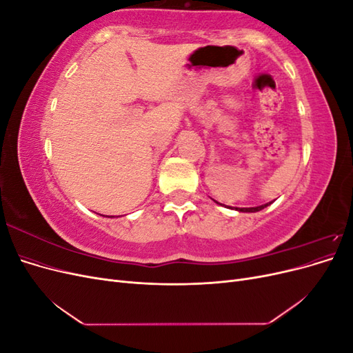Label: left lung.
Wrapping results in <instances>:
<instances>
[{"instance_id":"left-lung-1","label":"left lung","mask_w":353,"mask_h":353,"mask_svg":"<svg viewBox=\"0 0 353 353\" xmlns=\"http://www.w3.org/2000/svg\"><path fill=\"white\" fill-rule=\"evenodd\" d=\"M271 203H272V201L266 203V205H262V206H256V208H236V210H239V212H259V210H262L263 208L270 206Z\"/></svg>"}]
</instances>
